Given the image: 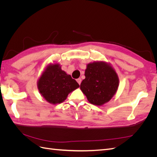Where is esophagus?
<instances>
[{"label": "esophagus", "instance_id": "esophagus-1", "mask_svg": "<svg viewBox=\"0 0 157 157\" xmlns=\"http://www.w3.org/2000/svg\"><path fill=\"white\" fill-rule=\"evenodd\" d=\"M77 82H78L79 84H80V83H81L82 80H81V78H78V79H77Z\"/></svg>", "mask_w": 157, "mask_h": 157}]
</instances>
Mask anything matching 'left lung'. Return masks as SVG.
<instances>
[{
    "mask_svg": "<svg viewBox=\"0 0 157 157\" xmlns=\"http://www.w3.org/2000/svg\"><path fill=\"white\" fill-rule=\"evenodd\" d=\"M84 75L80 90L93 105H103L110 101L117 92L119 80L110 64L104 61L88 63Z\"/></svg>",
    "mask_w": 157,
    "mask_h": 157,
    "instance_id": "8db88e82",
    "label": "left lung"
}]
</instances>
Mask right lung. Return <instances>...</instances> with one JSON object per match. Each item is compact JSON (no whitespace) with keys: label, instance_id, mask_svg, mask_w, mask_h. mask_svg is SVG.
I'll return each instance as SVG.
<instances>
[{"label":"right lung","instance_id":"1","mask_svg":"<svg viewBox=\"0 0 157 157\" xmlns=\"http://www.w3.org/2000/svg\"><path fill=\"white\" fill-rule=\"evenodd\" d=\"M39 91L46 100L51 104L64 101L68 94L80 86L58 63L48 65L42 73L37 82Z\"/></svg>","mask_w":157,"mask_h":157}]
</instances>
